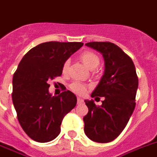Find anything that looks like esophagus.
I'll list each match as a JSON object with an SVG mask.
<instances>
[{
    "mask_svg": "<svg viewBox=\"0 0 157 157\" xmlns=\"http://www.w3.org/2000/svg\"><path fill=\"white\" fill-rule=\"evenodd\" d=\"M77 102H78V104H82V103H83V100H82L81 98H78Z\"/></svg>",
    "mask_w": 157,
    "mask_h": 157,
    "instance_id": "esophagus-1",
    "label": "esophagus"
}]
</instances>
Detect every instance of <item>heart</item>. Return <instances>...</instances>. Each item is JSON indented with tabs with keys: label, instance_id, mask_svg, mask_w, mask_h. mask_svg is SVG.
Wrapping results in <instances>:
<instances>
[{
	"label": "heart",
	"instance_id": "1",
	"mask_svg": "<svg viewBox=\"0 0 157 157\" xmlns=\"http://www.w3.org/2000/svg\"><path fill=\"white\" fill-rule=\"evenodd\" d=\"M80 59L82 62L85 66L87 67L88 69L93 70L99 65V58L96 54H94L92 51L90 50H85L83 52H82L79 56ZM70 62L69 60H66L63 65V74H66L67 72L68 67H69ZM70 89L73 92L78 94H82L86 92V86L84 84L78 82H74L70 85Z\"/></svg>",
	"mask_w": 157,
	"mask_h": 157
}]
</instances>
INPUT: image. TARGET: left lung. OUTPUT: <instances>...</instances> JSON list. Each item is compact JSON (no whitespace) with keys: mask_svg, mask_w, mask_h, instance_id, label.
Here are the masks:
<instances>
[{"mask_svg":"<svg viewBox=\"0 0 157 157\" xmlns=\"http://www.w3.org/2000/svg\"><path fill=\"white\" fill-rule=\"evenodd\" d=\"M86 46L103 54L104 75L91 97H104L101 106L85 100L88 113L83 117L86 136L98 143H108L122 132L136 107L138 77L132 60L116 44L91 41ZM99 98V97H98Z\"/></svg>","mask_w":157,"mask_h":157,"instance_id":"1","label":"left lung"}]
</instances>
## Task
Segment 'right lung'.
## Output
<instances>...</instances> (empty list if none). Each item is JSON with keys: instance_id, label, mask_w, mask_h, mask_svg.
Listing matches in <instances>:
<instances>
[{"instance_id": "right-lung-1", "label": "right lung", "mask_w": 157, "mask_h": 157, "mask_svg": "<svg viewBox=\"0 0 157 157\" xmlns=\"http://www.w3.org/2000/svg\"><path fill=\"white\" fill-rule=\"evenodd\" d=\"M82 42L48 41L25 54L13 78L12 99L17 120L31 139L46 143L61 132L63 119L77 103L75 94L65 90L49 93V82L62 75L63 65Z\"/></svg>"}]
</instances>
